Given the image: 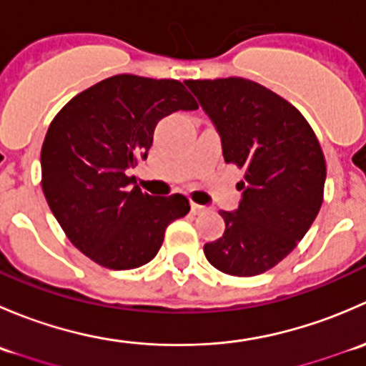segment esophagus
<instances>
[{
    "label": "esophagus",
    "instance_id": "34e87169",
    "mask_svg": "<svg viewBox=\"0 0 366 366\" xmlns=\"http://www.w3.org/2000/svg\"><path fill=\"white\" fill-rule=\"evenodd\" d=\"M191 210H193L194 216H200V214L209 212V207H205V205H198V204H191Z\"/></svg>",
    "mask_w": 366,
    "mask_h": 366
}]
</instances>
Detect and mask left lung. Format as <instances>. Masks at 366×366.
<instances>
[{"mask_svg": "<svg viewBox=\"0 0 366 366\" xmlns=\"http://www.w3.org/2000/svg\"><path fill=\"white\" fill-rule=\"evenodd\" d=\"M186 84L216 125L224 161L244 168L239 209L221 210L224 234L204 253L224 274H262L296 248L319 214L326 182L320 143L297 108L252 79Z\"/></svg>", "mask_w": 366, "mask_h": 366, "instance_id": "1", "label": "left lung"}]
</instances>
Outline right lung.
Listing matches in <instances>:
<instances>
[{"mask_svg":"<svg viewBox=\"0 0 366 366\" xmlns=\"http://www.w3.org/2000/svg\"><path fill=\"white\" fill-rule=\"evenodd\" d=\"M198 104L177 79L118 74L72 97L47 129L42 191L69 241L102 267L152 260L172 221L189 212L182 194L150 197L127 169L147 159L157 122Z\"/></svg>","mask_w":366,"mask_h":366,"instance_id":"add662e5","label":"right lung"}]
</instances>
